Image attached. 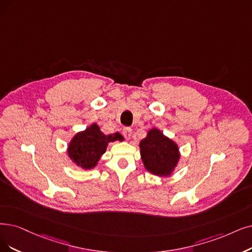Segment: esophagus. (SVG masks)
<instances>
[{"label":"esophagus","instance_id":"1","mask_svg":"<svg viewBox=\"0 0 252 252\" xmlns=\"http://www.w3.org/2000/svg\"><path fill=\"white\" fill-rule=\"evenodd\" d=\"M131 134H132V129L130 127H125L123 129V135L126 139H129L130 137H131Z\"/></svg>","mask_w":252,"mask_h":252}]
</instances>
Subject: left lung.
<instances>
[{"instance_id": "left-lung-1", "label": "left lung", "mask_w": 252, "mask_h": 252, "mask_svg": "<svg viewBox=\"0 0 252 252\" xmlns=\"http://www.w3.org/2000/svg\"><path fill=\"white\" fill-rule=\"evenodd\" d=\"M139 148L148 172L158 177H167L174 172L180 159L178 145L159 129H151L139 143Z\"/></svg>"}]
</instances>
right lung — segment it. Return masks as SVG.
I'll use <instances>...</instances> for the list:
<instances>
[{
  "label": "right lung",
  "instance_id": "1",
  "mask_svg": "<svg viewBox=\"0 0 252 252\" xmlns=\"http://www.w3.org/2000/svg\"><path fill=\"white\" fill-rule=\"evenodd\" d=\"M116 140L122 142L124 137L119 132L105 135L101 132L99 126L94 123L73 136L69 143L67 153L77 166L84 169H91L97 165L100 157L104 154L107 144Z\"/></svg>",
  "mask_w": 252,
  "mask_h": 252
}]
</instances>
